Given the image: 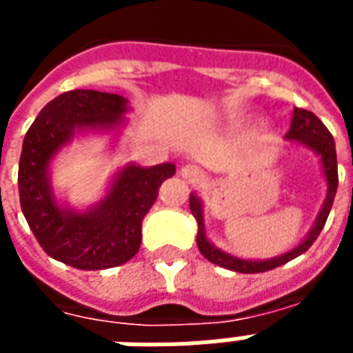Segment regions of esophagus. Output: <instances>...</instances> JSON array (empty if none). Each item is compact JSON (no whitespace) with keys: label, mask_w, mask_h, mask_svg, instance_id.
<instances>
[{"label":"esophagus","mask_w":353,"mask_h":353,"mask_svg":"<svg viewBox=\"0 0 353 353\" xmlns=\"http://www.w3.org/2000/svg\"><path fill=\"white\" fill-rule=\"evenodd\" d=\"M181 176L185 179H189L190 183H200V181H203V172L196 164H185L183 168H181Z\"/></svg>","instance_id":"34e87169"}]
</instances>
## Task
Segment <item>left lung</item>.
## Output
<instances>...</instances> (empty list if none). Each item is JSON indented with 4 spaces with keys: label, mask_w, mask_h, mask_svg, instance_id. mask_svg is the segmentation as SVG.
<instances>
[{
    "label": "left lung",
    "mask_w": 353,
    "mask_h": 353,
    "mask_svg": "<svg viewBox=\"0 0 353 353\" xmlns=\"http://www.w3.org/2000/svg\"><path fill=\"white\" fill-rule=\"evenodd\" d=\"M286 140L288 142L301 143L303 148H309L310 151H314L316 155L320 157L323 168V176H325V183H327V194L323 200V205L318 216H316L314 224L310 232L305 236L296 249L284 252L281 256L270 258V260H245V258H237L234 254L224 252L219 247H215L213 243L205 236V224H203V205L202 200L196 194H190V213L194 215L198 223V236L196 243L198 249L203 256L208 258L210 262L221 265L224 270L237 271V273H263V271L275 270L279 265H284L290 260H294L299 254H303L305 250L310 249V245L316 241V237L320 236L323 224L330 216L331 205L335 200L336 187H339V172H336V151H335V140L331 137V132L327 127L318 119V117L309 110L303 108H294V116H292V125L290 130L286 132Z\"/></svg>",
    "instance_id": "8db88e82"
}]
</instances>
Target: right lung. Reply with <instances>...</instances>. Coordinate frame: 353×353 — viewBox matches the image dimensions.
<instances>
[{
  "instance_id": "1",
  "label": "right lung",
  "mask_w": 353,
  "mask_h": 353,
  "mask_svg": "<svg viewBox=\"0 0 353 353\" xmlns=\"http://www.w3.org/2000/svg\"><path fill=\"white\" fill-rule=\"evenodd\" d=\"M129 101L116 93L72 90L44 106L26 132L18 164L20 205L44 252L77 270L95 271L129 262L142 243V221L176 164L143 168L129 163L112 179L108 192L85 211L56 200L52 159L78 132H110L125 125Z\"/></svg>"
}]
</instances>
